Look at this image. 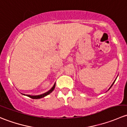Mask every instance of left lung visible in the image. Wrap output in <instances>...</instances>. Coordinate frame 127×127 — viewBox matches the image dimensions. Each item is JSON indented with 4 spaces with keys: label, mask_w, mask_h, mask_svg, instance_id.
Wrapping results in <instances>:
<instances>
[{
    "label": "left lung",
    "mask_w": 127,
    "mask_h": 127,
    "mask_svg": "<svg viewBox=\"0 0 127 127\" xmlns=\"http://www.w3.org/2000/svg\"><path fill=\"white\" fill-rule=\"evenodd\" d=\"M116 80H114V82H113V83H112V85H111V87H110V88H109V89H110V88H111V87H112V85H113V84H114V82H115V81H116Z\"/></svg>",
    "instance_id": "1"
}]
</instances>
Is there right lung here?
<instances>
[{
    "label": "right lung",
    "mask_w": 127,
    "mask_h": 127,
    "mask_svg": "<svg viewBox=\"0 0 127 127\" xmlns=\"http://www.w3.org/2000/svg\"><path fill=\"white\" fill-rule=\"evenodd\" d=\"M55 85H56V83H55L54 85L52 87L50 90H49L48 92H45V93H43V94L39 95H25V94H23V95L27 96L29 97V98H32V99H40V98H43V97L46 96H47L48 95H49L50 93H52V92L54 90L55 88Z\"/></svg>",
    "instance_id": "1"
}]
</instances>
